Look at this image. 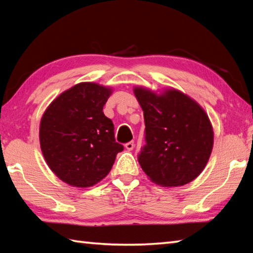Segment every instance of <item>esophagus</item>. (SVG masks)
<instances>
[{
  "mask_svg": "<svg viewBox=\"0 0 253 253\" xmlns=\"http://www.w3.org/2000/svg\"><path fill=\"white\" fill-rule=\"evenodd\" d=\"M125 148L128 150V151H131V150L135 148V143H133V141H130V142H127L125 144Z\"/></svg>",
  "mask_w": 253,
  "mask_h": 253,
  "instance_id": "esophagus-1",
  "label": "esophagus"
}]
</instances>
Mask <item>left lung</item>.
<instances>
[{
  "instance_id": "obj_1",
  "label": "left lung",
  "mask_w": 253,
  "mask_h": 253,
  "mask_svg": "<svg viewBox=\"0 0 253 253\" xmlns=\"http://www.w3.org/2000/svg\"><path fill=\"white\" fill-rule=\"evenodd\" d=\"M143 111L146 142L138 157L150 180L163 187H178L196 179L206 168L214 133L200 104L174 88L160 93L135 87Z\"/></svg>"
}]
</instances>
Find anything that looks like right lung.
Masks as SVG:
<instances>
[{"instance_id": "obj_1", "label": "right lung", "mask_w": 253, "mask_h": 253, "mask_svg": "<svg viewBox=\"0 0 253 253\" xmlns=\"http://www.w3.org/2000/svg\"><path fill=\"white\" fill-rule=\"evenodd\" d=\"M112 88L80 83L47 106L40 122V147L46 164L73 187L98 184L110 173L118 152L114 125L103 113Z\"/></svg>"}]
</instances>
